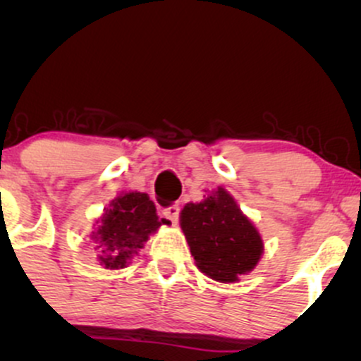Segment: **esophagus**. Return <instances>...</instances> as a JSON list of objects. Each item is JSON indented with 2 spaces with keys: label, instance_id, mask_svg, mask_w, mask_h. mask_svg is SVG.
Returning <instances> with one entry per match:
<instances>
[{
  "label": "esophagus",
  "instance_id": "1",
  "mask_svg": "<svg viewBox=\"0 0 361 361\" xmlns=\"http://www.w3.org/2000/svg\"><path fill=\"white\" fill-rule=\"evenodd\" d=\"M178 215H180V205H178V204L168 207V209L163 210V217L168 219V221L171 224H176Z\"/></svg>",
  "mask_w": 361,
  "mask_h": 361
}]
</instances>
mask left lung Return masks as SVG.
Listing matches in <instances>:
<instances>
[{
    "instance_id": "left-lung-1",
    "label": "left lung",
    "mask_w": 361,
    "mask_h": 361,
    "mask_svg": "<svg viewBox=\"0 0 361 361\" xmlns=\"http://www.w3.org/2000/svg\"><path fill=\"white\" fill-rule=\"evenodd\" d=\"M180 226L198 270L222 283L255 270L263 255L259 231L222 186L202 202L186 204Z\"/></svg>"
}]
</instances>
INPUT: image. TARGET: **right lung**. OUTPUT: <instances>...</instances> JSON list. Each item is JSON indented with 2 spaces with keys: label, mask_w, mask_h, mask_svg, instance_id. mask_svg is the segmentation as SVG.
<instances>
[{
  "label": "right lung",
  "mask_w": 361,
  "mask_h": 361,
  "mask_svg": "<svg viewBox=\"0 0 361 361\" xmlns=\"http://www.w3.org/2000/svg\"><path fill=\"white\" fill-rule=\"evenodd\" d=\"M169 224L156 214L154 202L142 192L118 193L109 207L103 209L97 229L91 239L97 243L98 263L106 270H120L130 263L132 256L139 255L149 235L161 226Z\"/></svg>",
  "instance_id": "obj_1"
}]
</instances>
